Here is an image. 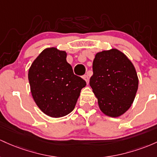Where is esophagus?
Wrapping results in <instances>:
<instances>
[{
  "label": "esophagus",
  "instance_id": "obj_1",
  "mask_svg": "<svg viewBox=\"0 0 157 157\" xmlns=\"http://www.w3.org/2000/svg\"><path fill=\"white\" fill-rule=\"evenodd\" d=\"M83 78L84 79V80H85L86 83H87V84L89 83V77H88L87 75H84L83 76Z\"/></svg>",
  "mask_w": 157,
  "mask_h": 157
}]
</instances>
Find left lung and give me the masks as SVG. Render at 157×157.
<instances>
[{"instance_id": "8db88e82", "label": "left lung", "mask_w": 157, "mask_h": 157, "mask_svg": "<svg viewBox=\"0 0 157 157\" xmlns=\"http://www.w3.org/2000/svg\"><path fill=\"white\" fill-rule=\"evenodd\" d=\"M90 85L100 110L111 117H120L131 106L139 80L132 62L117 49L98 52L93 62Z\"/></svg>"}]
</instances>
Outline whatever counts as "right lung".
Listing matches in <instances>:
<instances>
[{"label":"right lung","mask_w":157,"mask_h":157,"mask_svg":"<svg viewBox=\"0 0 157 157\" xmlns=\"http://www.w3.org/2000/svg\"><path fill=\"white\" fill-rule=\"evenodd\" d=\"M67 53L55 47L45 49L28 73L32 96L47 116L62 117L73 111L86 82L73 73Z\"/></svg>","instance_id":"obj_1"}]
</instances>
